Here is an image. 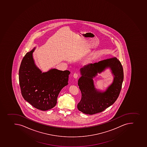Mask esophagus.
Listing matches in <instances>:
<instances>
[{
  "mask_svg": "<svg viewBox=\"0 0 147 147\" xmlns=\"http://www.w3.org/2000/svg\"><path fill=\"white\" fill-rule=\"evenodd\" d=\"M78 76H79V75H78V74H77V73H75V74H74V75H73V77H74V78L76 79V78H78Z\"/></svg>",
  "mask_w": 147,
  "mask_h": 147,
  "instance_id": "esophagus-1",
  "label": "esophagus"
}]
</instances>
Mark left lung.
I'll return each mask as SVG.
<instances>
[{"label": "left lung", "mask_w": 147, "mask_h": 147, "mask_svg": "<svg viewBox=\"0 0 147 147\" xmlns=\"http://www.w3.org/2000/svg\"><path fill=\"white\" fill-rule=\"evenodd\" d=\"M109 67L114 74L113 82L105 91H98L94 87L92 78ZM80 72L82 76L78 84L82 98L77 105L78 110L91 115L101 112L117 100L122 88L123 71L122 64L116 57L89 64L81 68Z\"/></svg>", "instance_id": "left-lung-1"}]
</instances>
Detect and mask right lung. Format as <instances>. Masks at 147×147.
Returning a JSON list of instances; mask_svg holds the SVG:
<instances>
[{"label": "right lung", "mask_w": 147, "mask_h": 147, "mask_svg": "<svg viewBox=\"0 0 147 147\" xmlns=\"http://www.w3.org/2000/svg\"><path fill=\"white\" fill-rule=\"evenodd\" d=\"M35 49L27 53L22 61L19 84L24 99L35 108L46 111L56 106L58 94L68 84L70 72L54 68L42 73L33 59Z\"/></svg>", "instance_id": "obj_1"}]
</instances>
